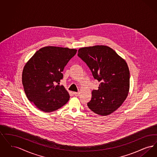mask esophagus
I'll list each match as a JSON object with an SVG mask.
<instances>
[{"label":"esophagus","mask_w":157,"mask_h":157,"mask_svg":"<svg viewBox=\"0 0 157 157\" xmlns=\"http://www.w3.org/2000/svg\"><path fill=\"white\" fill-rule=\"evenodd\" d=\"M79 94H80L79 92H74V95L76 97H78L79 95Z\"/></svg>","instance_id":"esophagus-1"}]
</instances>
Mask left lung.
<instances>
[{
	"mask_svg": "<svg viewBox=\"0 0 157 157\" xmlns=\"http://www.w3.org/2000/svg\"><path fill=\"white\" fill-rule=\"evenodd\" d=\"M78 56L100 82L98 90L92 92L87 104L89 109L101 116L112 113L122 104L129 92L130 75L127 62L112 48L104 45L80 48Z\"/></svg>",
	"mask_w": 157,
	"mask_h": 157,
	"instance_id": "obj_1",
	"label": "left lung"
}]
</instances>
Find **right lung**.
<instances>
[{
  "label": "right lung",
  "mask_w": 157,
  "mask_h": 157,
  "mask_svg": "<svg viewBox=\"0 0 157 157\" xmlns=\"http://www.w3.org/2000/svg\"><path fill=\"white\" fill-rule=\"evenodd\" d=\"M76 52V49L67 48L44 47L23 67L25 92L29 101L40 110L52 112L67 103L69 95L59 82L63 78L64 67Z\"/></svg>",
  "instance_id": "obj_1"
}]
</instances>
